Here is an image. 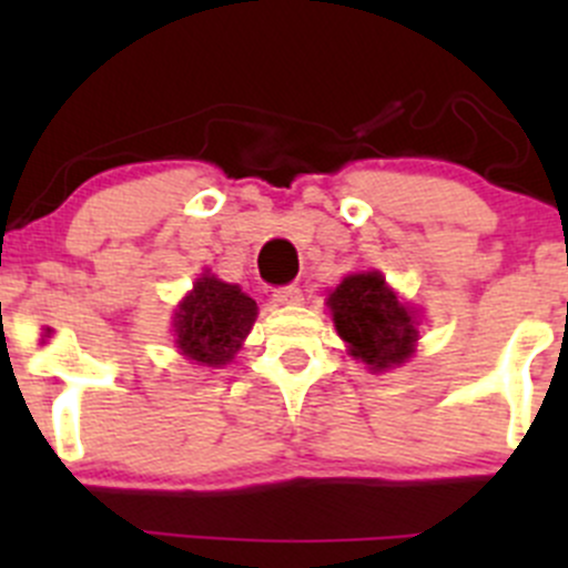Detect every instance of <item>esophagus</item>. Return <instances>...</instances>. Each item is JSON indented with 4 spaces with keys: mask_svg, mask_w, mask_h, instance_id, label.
<instances>
[{
    "mask_svg": "<svg viewBox=\"0 0 568 568\" xmlns=\"http://www.w3.org/2000/svg\"><path fill=\"white\" fill-rule=\"evenodd\" d=\"M274 302H280V305H302V288L300 285H283V288L274 291Z\"/></svg>",
    "mask_w": 568,
    "mask_h": 568,
    "instance_id": "34e87169",
    "label": "esophagus"
}]
</instances>
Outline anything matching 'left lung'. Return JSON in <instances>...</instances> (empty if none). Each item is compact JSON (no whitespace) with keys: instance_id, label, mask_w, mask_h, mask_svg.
Returning <instances> with one entry per match:
<instances>
[{"instance_id":"left-lung-1","label":"left lung","mask_w":568,"mask_h":568,"mask_svg":"<svg viewBox=\"0 0 568 568\" xmlns=\"http://www.w3.org/2000/svg\"><path fill=\"white\" fill-rule=\"evenodd\" d=\"M337 335L374 371L404 363L417 341V316L395 300L379 272L352 274L329 296Z\"/></svg>"}]
</instances>
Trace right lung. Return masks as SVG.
<instances>
[{"instance_id":"add662e5","label":"right lung","mask_w":568,"mask_h":568,"mask_svg":"<svg viewBox=\"0 0 568 568\" xmlns=\"http://www.w3.org/2000/svg\"><path fill=\"white\" fill-rule=\"evenodd\" d=\"M257 316L255 300L214 274H203L175 313V343L189 359L216 368L231 363Z\"/></svg>"}]
</instances>
